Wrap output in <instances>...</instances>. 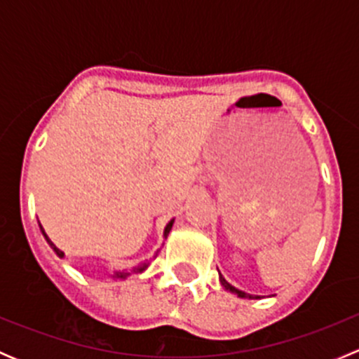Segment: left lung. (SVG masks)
<instances>
[{
	"mask_svg": "<svg viewBox=\"0 0 359 359\" xmlns=\"http://www.w3.org/2000/svg\"><path fill=\"white\" fill-rule=\"evenodd\" d=\"M220 283H222V287H224V288H227V290H231V292L238 293V297H250L248 293H245V292H240V290H236V288H234V287H231V285L227 283V281L224 280V278H220Z\"/></svg>",
	"mask_w": 359,
	"mask_h": 359,
	"instance_id": "8db88e82",
	"label": "left lung"
}]
</instances>
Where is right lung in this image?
<instances>
[{
	"mask_svg": "<svg viewBox=\"0 0 359 359\" xmlns=\"http://www.w3.org/2000/svg\"><path fill=\"white\" fill-rule=\"evenodd\" d=\"M172 224H173V220H170V222H168V226H166V229H165V236H168L170 229H172ZM41 231H43V227H41ZM43 234H45V238H46V241H48V243H50V247H52L53 250H55V253H57V255H59V257H64V252H62V250H59V248L55 247V245L52 243V240H50V238L46 236V233H45V231H43ZM156 257H158V253H156V255H154V259H156ZM151 260H153V259H151ZM151 260H146V262H144V264H140L139 267H135V269H133V273H142L144 269H147V266H149V264H151ZM126 274H128V273H116V276H119V278H125Z\"/></svg>",
	"mask_w": 359,
	"mask_h": 359,
	"instance_id": "right-lung-1",
	"label": "right lung"
}]
</instances>
